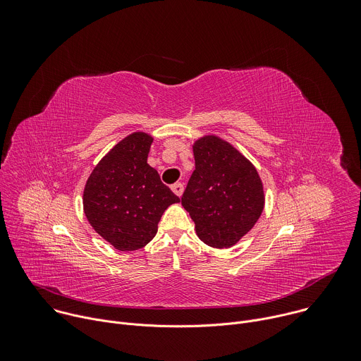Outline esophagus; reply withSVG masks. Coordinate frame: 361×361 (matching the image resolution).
Wrapping results in <instances>:
<instances>
[{"label":"esophagus","instance_id":"esophagus-1","mask_svg":"<svg viewBox=\"0 0 361 361\" xmlns=\"http://www.w3.org/2000/svg\"><path fill=\"white\" fill-rule=\"evenodd\" d=\"M171 190L174 191L176 195L181 197V194H183V191H184V185H183L181 183H174V184L171 185Z\"/></svg>","mask_w":361,"mask_h":361}]
</instances>
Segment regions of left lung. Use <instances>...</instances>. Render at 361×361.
Masks as SVG:
<instances>
[{"label":"left lung","mask_w":361,"mask_h":361,"mask_svg":"<svg viewBox=\"0 0 361 361\" xmlns=\"http://www.w3.org/2000/svg\"><path fill=\"white\" fill-rule=\"evenodd\" d=\"M195 170L181 197L201 241L234 245L260 219L263 183L255 167L227 141L205 135L192 145Z\"/></svg>","instance_id":"left-lung-1"}]
</instances>
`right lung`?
I'll return each instance as SVG.
<instances>
[{"label":"right lung","mask_w":361,"mask_h":361,"mask_svg":"<svg viewBox=\"0 0 361 361\" xmlns=\"http://www.w3.org/2000/svg\"><path fill=\"white\" fill-rule=\"evenodd\" d=\"M152 137L133 133L111 148L87 180L84 213L92 228L121 251L148 244L169 205L180 198L147 164Z\"/></svg>","instance_id":"obj_1"}]
</instances>
